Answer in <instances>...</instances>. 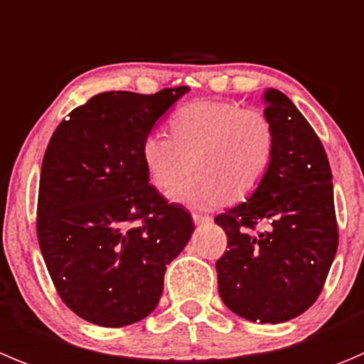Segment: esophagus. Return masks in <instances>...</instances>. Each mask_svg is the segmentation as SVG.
Segmentation results:
<instances>
[{
	"label": "esophagus",
	"mask_w": 364,
	"mask_h": 364,
	"mask_svg": "<svg viewBox=\"0 0 364 364\" xmlns=\"http://www.w3.org/2000/svg\"><path fill=\"white\" fill-rule=\"evenodd\" d=\"M192 218H193V224H197V225L208 224V222L211 220L208 215H203V213H192Z\"/></svg>",
	"instance_id": "1"
}]
</instances>
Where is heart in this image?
I'll return each instance as SVG.
<instances>
[{
	"mask_svg": "<svg viewBox=\"0 0 364 364\" xmlns=\"http://www.w3.org/2000/svg\"><path fill=\"white\" fill-rule=\"evenodd\" d=\"M167 136L149 133L142 160L151 183L172 199L192 208H215L242 200L267 174L276 149L270 119L236 101H193L168 122Z\"/></svg>",
	"mask_w": 364,
	"mask_h": 364,
	"instance_id": "obj_1",
	"label": "heart"
}]
</instances>
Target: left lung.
Returning <instances> with one entry per match:
<instances>
[{"label":"left lung","mask_w":364,"mask_h":364,"mask_svg":"<svg viewBox=\"0 0 364 364\" xmlns=\"http://www.w3.org/2000/svg\"><path fill=\"white\" fill-rule=\"evenodd\" d=\"M276 132L272 164L252 196L215 217L228 235L218 294L238 316L281 323L315 304L338 249L333 174L318 135L276 88L264 92Z\"/></svg>","instance_id":"left-lung-1"}]
</instances>
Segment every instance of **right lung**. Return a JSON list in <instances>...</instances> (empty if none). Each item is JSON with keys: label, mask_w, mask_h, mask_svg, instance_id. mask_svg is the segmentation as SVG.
Returning a JSON list of instances; mask_svg holds the SVG:
<instances>
[{"label": "right lung", "mask_w": 364, "mask_h": 364, "mask_svg": "<svg viewBox=\"0 0 364 364\" xmlns=\"http://www.w3.org/2000/svg\"><path fill=\"white\" fill-rule=\"evenodd\" d=\"M188 87L90 97L53 133L42 160L37 236L63 304L101 327L146 318L164 291L167 264L193 232L142 160L158 119Z\"/></svg>", "instance_id": "1"}]
</instances>
